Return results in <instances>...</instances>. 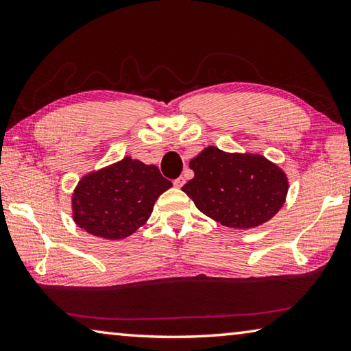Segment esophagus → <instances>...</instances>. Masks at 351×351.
<instances>
[{
	"label": "esophagus",
	"mask_w": 351,
	"mask_h": 351,
	"mask_svg": "<svg viewBox=\"0 0 351 351\" xmlns=\"http://www.w3.org/2000/svg\"><path fill=\"white\" fill-rule=\"evenodd\" d=\"M184 182H186V178H184V176H180V178H176V180L173 181V186L180 189V187H182V186H184Z\"/></svg>",
	"instance_id": "obj_1"
}]
</instances>
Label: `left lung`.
<instances>
[{"label": "left lung", "mask_w": 351, "mask_h": 351, "mask_svg": "<svg viewBox=\"0 0 351 351\" xmlns=\"http://www.w3.org/2000/svg\"><path fill=\"white\" fill-rule=\"evenodd\" d=\"M189 167L195 176L182 190L204 215L228 228L263 224L287 198V175L258 154H232L207 147Z\"/></svg>", "instance_id": "1"}]
</instances>
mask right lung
<instances>
[{"label":"right lung","instance_id":"1","mask_svg":"<svg viewBox=\"0 0 351 351\" xmlns=\"http://www.w3.org/2000/svg\"><path fill=\"white\" fill-rule=\"evenodd\" d=\"M171 187L156 165L132 158L82 178L73 195L74 221L88 234L121 240L150 218L154 201Z\"/></svg>","mask_w":351,"mask_h":351}]
</instances>
